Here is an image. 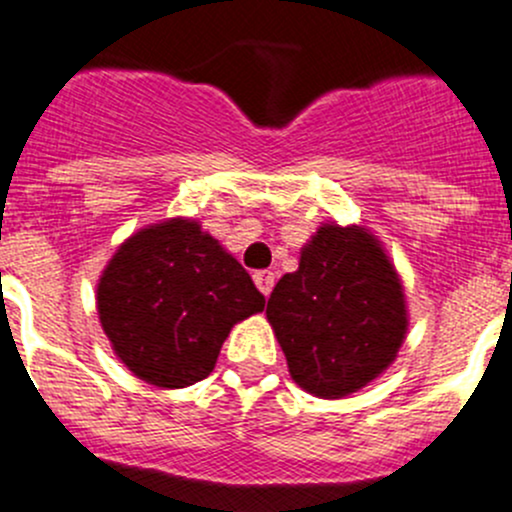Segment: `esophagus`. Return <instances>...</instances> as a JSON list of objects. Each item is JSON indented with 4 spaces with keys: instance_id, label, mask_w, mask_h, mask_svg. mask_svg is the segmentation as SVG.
Listing matches in <instances>:
<instances>
[{
    "instance_id": "34e87169",
    "label": "esophagus",
    "mask_w": 512,
    "mask_h": 512,
    "mask_svg": "<svg viewBox=\"0 0 512 512\" xmlns=\"http://www.w3.org/2000/svg\"><path fill=\"white\" fill-rule=\"evenodd\" d=\"M254 281H256L258 291H261L263 296H268V293L273 291V283H276V276H273V271H256L254 273Z\"/></svg>"
}]
</instances>
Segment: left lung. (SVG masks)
<instances>
[{
    "label": "left lung",
    "instance_id": "left-lung-1",
    "mask_svg": "<svg viewBox=\"0 0 512 512\" xmlns=\"http://www.w3.org/2000/svg\"><path fill=\"white\" fill-rule=\"evenodd\" d=\"M266 316L291 378L341 398L386 371L406 336L403 288L381 244L358 226L326 224L268 298Z\"/></svg>",
    "mask_w": 512,
    "mask_h": 512
}]
</instances>
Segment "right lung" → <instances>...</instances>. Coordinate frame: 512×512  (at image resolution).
<instances>
[{
  "label": "right lung",
  "instance_id": "right-lung-1",
  "mask_svg": "<svg viewBox=\"0 0 512 512\" xmlns=\"http://www.w3.org/2000/svg\"><path fill=\"white\" fill-rule=\"evenodd\" d=\"M96 303L104 333L134 376L184 388L214 371L231 326L263 311L266 298L196 221L171 219L116 251Z\"/></svg>",
  "mask_w": 512,
  "mask_h": 512
}]
</instances>
